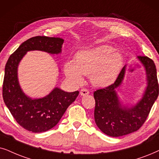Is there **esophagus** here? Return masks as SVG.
I'll return each mask as SVG.
<instances>
[{
  "instance_id": "1",
  "label": "esophagus",
  "mask_w": 159,
  "mask_h": 159,
  "mask_svg": "<svg viewBox=\"0 0 159 159\" xmlns=\"http://www.w3.org/2000/svg\"><path fill=\"white\" fill-rule=\"evenodd\" d=\"M80 94H81V96H86V95L89 94V90L86 89H82L81 92H80Z\"/></svg>"
}]
</instances>
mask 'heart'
<instances>
[{"label":"heart","instance_id":"heart-1","mask_svg":"<svg viewBox=\"0 0 159 159\" xmlns=\"http://www.w3.org/2000/svg\"><path fill=\"white\" fill-rule=\"evenodd\" d=\"M113 46L99 45L78 52L75 62L67 61L64 65L65 75L75 84L84 82L83 75H89L97 87H107L114 83L122 68L124 59Z\"/></svg>","mask_w":159,"mask_h":159}]
</instances>
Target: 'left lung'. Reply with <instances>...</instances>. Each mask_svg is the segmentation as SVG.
<instances>
[{
    "label": "left lung",
    "instance_id": "8db88e82",
    "mask_svg": "<svg viewBox=\"0 0 159 159\" xmlns=\"http://www.w3.org/2000/svg\"><path fill=\"white\" fill-rule=\"evenodd\" d=\"M145 67L146 86L143 97L134 105H123L116 89L121 85L126 67H123L114 84L95 91L94 120L103 133L120 137L136 132L143 126L158 96L157 72L153 61L148 57H138Z\"/></svg>",
    "mask_w": 159,
    "mask_h": 159
}]
</instances>
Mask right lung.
I'll return each mask as SVG.
<instances>
[{"label": "right lung", "instance_id": "add662e5", "mask_svg": "<svg viewBox=\"0 0 159 159\" xmlns=\"http://www.w3.org/2000/svg\"><path fill=\"white\" fill-rule=\"evenodd\" d=\"M63 43L64 40L60 38L33 37L23 42L6 62L3 84L4 102L16 121L30 132H43L56 126L79 92H67L56 87L44 97L32 99L20 87L17 75L19 64L30 51L60 54Z\"/></svg>", "mask_w": 159, "mask_h": 159}]
</instances>
